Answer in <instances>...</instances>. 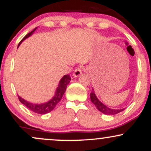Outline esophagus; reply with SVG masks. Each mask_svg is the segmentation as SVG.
Segmentation results:
<instances>
[{
    "label": "esophagus",
    "mask_w": 151,
    "mask_h": 151,
    "mask_svg": "<svg viewBox=\"0 0 151 151\" xmlns=\"http://www.w3.org/2000/svg\"><path fill=\"white\" fill-rule=\"evenodd\" d=\"M81 73H82V69H81V67H77V68L74 70L73 75H74V77H79V75H81Z\"/></svg>",
    "instance_id": "esophagus-1"
}]
</instances>
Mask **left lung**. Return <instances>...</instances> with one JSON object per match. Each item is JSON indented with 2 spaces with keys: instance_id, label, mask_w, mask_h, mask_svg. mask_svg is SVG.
I'll list each match as a JSON object with an SVG mask.
<instances>
[{
  "instance_id": "8db88e82",
  "label": "left lung",
  "mask_w": 151,
  "mask_h": 151,
  "mask_svg": "<svg viewBox=\"0 0 151 151\" xmlns=\"http://www.w3.org/2000/svg\"><path fill=\"white\" fill-rule=\"evenodd\" d=\"M90 99H91V102L96 106V109H97L99 111L102 112L103 114H106V115H114V114L120 113V112L124 110V109H112L107 107L106 106H105L104 104H102L101 102L98 99L96 96L95 95L93 89L91 90V92L90 93Z\"/></svg>"
}]
</instances>
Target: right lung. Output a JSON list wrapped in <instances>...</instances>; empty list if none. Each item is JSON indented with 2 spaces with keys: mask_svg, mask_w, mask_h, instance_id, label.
I'll return each mask as SVG.
<instances>
[{
  "mask_svg": "<svg viewBox=\"0 0 151 151\" xmlns=\"http://www.w3.org/2000/svg\"><path fill=\"white\" fill-rule=\"evenodd\" d=\"M36 29V28H35ZM35 29H34L32 32H29L28 34H27L22 39V40L19 42L18 47L20 46V45L21 44V42L24 40H25L26 38L30 37L31 35L32 34V32L35 30ZM71 80V77L69 74H66L62 78L61 80L60 81V83L58 84V87L56 90V92H55V96L50 101L46 103L41 104H32L30 102H27L25 100H24L23 99H22L20 96H18V99L20 100V101L21 102L22 104H24L30 110L32 111L35 112V113L38 114H45L49 113V112L52 111L55 107L56 106V105L58 104L59 102L60 101V100L62 99V96L65 93L66 89H67V86L68 85V84L70 83Z\"/></svg>",
  "mask_w": 151,
  "mask_h": 151,
  "instance_id": "1",
  "label": "right lung"
}]
</instances>
